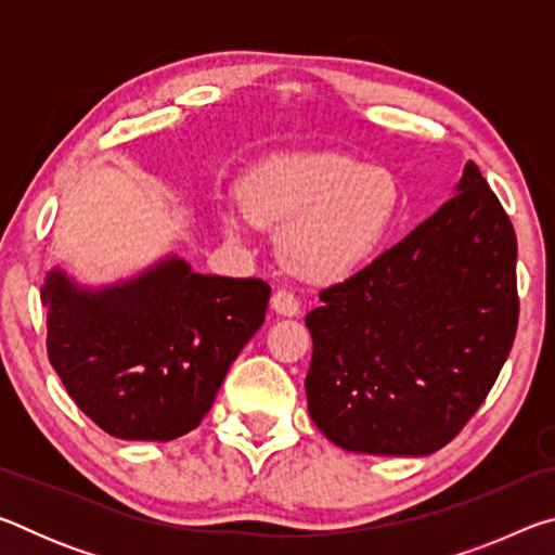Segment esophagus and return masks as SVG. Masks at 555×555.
Here are the masks:
<instances>
[{
  "label": "esophagus",
  "instance_id": "34e87169",
  "mask_svg": "<svg viewBox=\"0 0 555 555\" xmlns=\"http://www.w3.org/2000/svg\"><path fill=\"white\" fill-rule=\"evenodd\" d=\"M271 308H274L279 315H286V318H294V315L300 313L298 298L286 288H279L276 294L271 296Z\"/></svg>",
  "mask_w": 555,
  "mask_h": 555
}]
</instances>
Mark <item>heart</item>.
<instances>
[{
    "instance_id": "1",
    "label": "heart",
    "mask_w": 555,
    "mask_h": 555,
    "mask_svg": "<svg viewBox=\"0 0 555 555\" xmlns=\"http://www.w3.org/2000/svg\"><path fill=\"white\" fill-rule=\"evenodd\" d=\"M403 212V191L389 168L335 152L279 154L244 178L242 203L224 205L230 237L259 224H284L279 257L311 284L352 276L387 247Z\"/></svg>"
}]
</instances>
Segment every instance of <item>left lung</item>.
<instances>
[{
	"label": "left lung",
	"instance_id": "8db88e82",
	"mask_svg": "<svg viewBox=\"0 0 555 555\" xmlns=\"http://www.w3.org/2000/svg\"><path fill=\"white\" fill-rule=\"evenodd\" d=\"M455 195L306 315L308 413L343 450L430 455L450 443L509 357L516 234L473 162Z\"/></svg>",
	"mask_w": 555,
	"mask_h": 555
}]
</instances>
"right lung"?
<instances>
[{
    "mask_svg": "<svg viewBox=\"0 0 555 555\" xmlns=\"http://www.w3.org/2000/svg\"><path fill=\"white\" fill-rule=\"evenodd\" d=\"M259 279L195 274L166 255L112 284L43 279L49 360L80 411L121 440H173L201 424L242 347L264 323Z\"/></svg>",
    "mask_w": 555,
    "mask_h": 555,
    "instance_id": "obj_1",
    "label": "right lung"
}]
</instances>
